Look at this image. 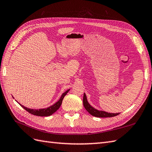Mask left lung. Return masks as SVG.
I'll use <instances>...</instances> for the list:
<instances>
[{"instance_id":"1","label":"left lung","mask_w":152,"mask_h":152,"mask_svg":"<svg viewBox=\"0 0 152 152\" xmlns=\"http://www.w3.org/2000/svg\"><path fill=\"white\" fill-rule=\"evenodd\" d=\"M83 104L86 110L88 111L90 114L95 116V117L97 118H110V117H114V116L118 115L119 114V113H116V114H112V113H108L104 111H99L96 110L93 107L89 104L88 102V100H87L86 95L84 93L83 94Z\"/></svg>"}]
</instances>
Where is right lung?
Listing matches in <instances>:
<instances>
[{
  "label": "right lung",
  "instance_id": "obj_1",
  "mask_svg": "<svg viewBox=\"0 0 152 152\" xmlns=\"http://www.w3.org/2000/svg\"><path fill=\"white\" fill-rule=\"evenodd\" d=\"M69 89L64 92L63 94L61 95V98L59 101H58L56 103H55L53 105L51 106H50V107H48L47 108L34 110V109H31V108H28L27 107H25V106L20 104L19 103V104H20L22 107L25 110H27L28 112H29L31 114L34 115H38V116H49V115H51V114H53L54 112H56L57 110L59 108L61 104H62L63 99L64 98V96L67 94V93L69 92Z\"/></svg>",
  "mask_w": 152,
  "mask_h": 152
}]
</instances>
